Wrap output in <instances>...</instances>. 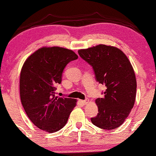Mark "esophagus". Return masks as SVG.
Masks as SVG:
<instances>
[{"label": "esophagus", "instance_id": "obj_1", "mask_svg": "<svg viewBox=\"0 0 156 156\" xmlns=\"http://www.w3.org/2000/svg\"><path fill=\"white\" fill-rule=\"evenodd\" d=\"M80 102H81V103L83 104V105H86V104H87L88 103V100H81Z\"/></svg>", "mask_w": 156, "mask_h": 156}]
</instances>
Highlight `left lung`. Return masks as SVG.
Masks as SVG:
<instances>
[{
	"instance_id": "left-lung-1",
	"label": "left lung",
	"mask_w": 156,
	"mask_h": 156,
	"mask_svg": "<svg viewBox=\"0 0 156 156\" xmlns=\"http://www.w3.org/2000/svg\"><path fill=\"white\" fill-rule=\"evenodd\" d=\"M78 52L93 67L96 80L106 87L104 97L95 100L98 113L91 122L101 129L117 128L135 101L137 81L130 61L121 50L110 45L98 44Z\"/></svg>"
}]
</instances>
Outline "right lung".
<instances>
[{
  "mask_svg": "<svg viewBox=\"0 0 156 156\" xmlns=\"http://www.w3.org/2000/svg\"><path fill=\"white\" fill-rule=\"evenodd\" d=\"M73 51L42 47L25 60L20 73V97L27 116L35 126L49 133L66 125L77 100L55 96L65 67L78 59Z\"/></svg>",
  "mask_w": 156,
  "mask_h": 156,
  "instance_id": "right-lung-1",
  "label": "right lung"
}]
</instances>
